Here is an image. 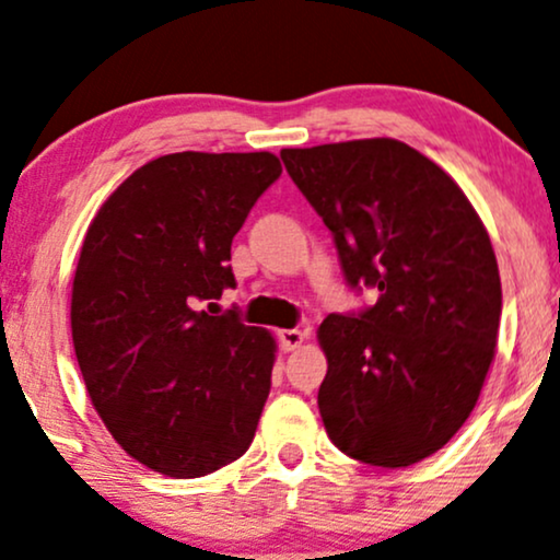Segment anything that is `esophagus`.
<instances>
[{"mask_svg": "<svg viewBox=\"0 0 560 560\" xmlns=\"http://www.w3.org/2000/svg\"><path fill=\"white\" fill-rule=\"evenodd\" d=\"M304 338H307V330H304V328H284V330H279V341H281V346H284V351L300 349V346L304 343Z\"/></svg>", "mask_w": 560, "mask_h": 560, "instance_id": "1", "label": "esophagus"}]
</instances>
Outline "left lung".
Wrapping results in <instances>:
<instances>
[{
    "mask_svg": "<svg viewBox=\"0 0 560 560\" xmlns=\"http://www.w3.org/2000/svg\"><path fill=\"white\" fill-rule=\"evenodd\" d=\"M281 160L330 230L346 284L380 292L317 330L325 431L359 463H421L476 408L497 349L501 279L483 222L442 167L398 139Z\"/></svg>",
    "mask_w": 560,
    "mask_h": 560,
    "instance_id": "left-lung-1",
    "label": "left lung"
}]
</instances>
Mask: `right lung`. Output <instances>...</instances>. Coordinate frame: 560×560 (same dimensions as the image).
I'll use <instances>...</instances> for the list:
<instances>
[{
  "label": "right lung",
  "mask_w": 560,
  "mask_h": 560,
  "mask_svg": "<svg viewBox=\"0 0 560 560\" xmlns=\"http://www.w3.org/2000/svg\"><path fill=\"white\" fill-rule=\"evenodd\" d=\"M279 175L271 152L165 154L113 190L84 235L77 362L113 439L162 476H207L256 436L276 343L235 310L211 315V300L235 287L232 237Z\"/></svg>",
  "instance_id": "add662e5"
}]
</instances>
